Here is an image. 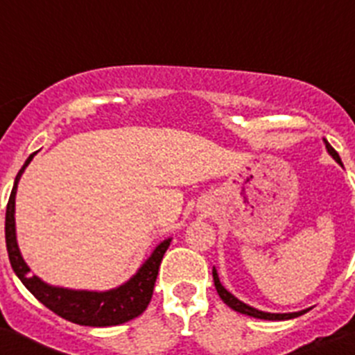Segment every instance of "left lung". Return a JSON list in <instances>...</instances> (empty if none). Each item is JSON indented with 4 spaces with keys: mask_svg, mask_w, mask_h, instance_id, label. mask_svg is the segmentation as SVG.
<instances>
[{
    "mask_svg": "<svg viewBox=\"0 0 355 355\" xmlns=\"http://www.w3.org/2000/svg\"><path fill=\"white\" fill-rule=\"evenodd\" d=\"M325 147H327V150L332 155V158L336 159V162L341 165L340 155H338L336 150H334V147H332L327 140H325ZM213 283H215L216 293L220 295V299L224 300V302L227 304L231 309L241 313V315L254 316V318H261V320H290V318H297V316L304 315V313L307 311V309H304V311H299V313H283V315H279V313H265V311H259V309H254V307L247 306V304H243L241 300H238L234 295H231L224 286H222L220 281H218V275H216L215 268H213Z\"/></svg>",
    "mask_w": 355,
    "mask_h": 355,
    "instance_id": "1",
    "label": "left lung"
}]
</instances>
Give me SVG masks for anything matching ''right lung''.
I'll use <instances>...</instances> for the list:
<instances>
[{"instance_id": "add662e5", "label": "right lung", "mask_w": 355, "mask_h": 355, "mask_svg": "<svg viewBox=\"0 0 355 355\" xmlns=\"http://www.w3.org/2000/svg\"><path fill=\"white\" fill-rule=\"evenodd\" d=\"M33 156H35V153L26 159V163H24L23 168L19 171L17 178H15L5 215V238L8 259H10V265L15 274H17V277L21 279V283L48 309H51L53 313L69 320L72 324L90 325V327H108V325L124 324L128 320H133L142 315L147 306H149L150 297H153L159 263H162L165 250L171 245V238L162 241L155 249V252L150 254V258L140 266L137 275H133L126 284L119 286L117 290L101 291V293H97V291L65 290V288L49 286L35 275L28 274L30 268H28L23 256L19 252L17 240H15L14 209L17 181Z\"/></svg>"}]
</instances>
